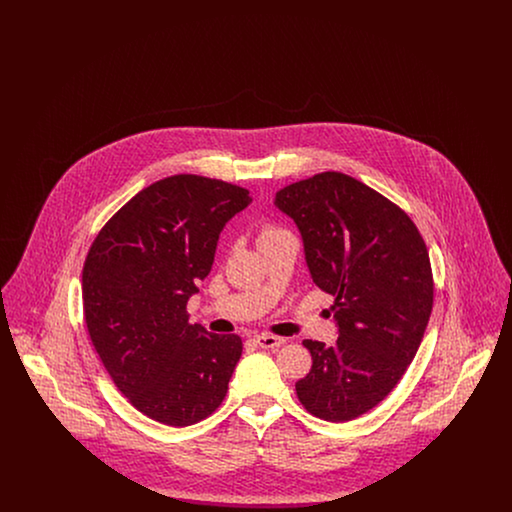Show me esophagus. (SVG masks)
I'll return each instance as SVG.
<instances>
[{"instance_id":"34e87169","label":"esophagus","mask_w":512,"mask_h":512,"mask_svg":"<svg viewBox=\"0 0 512 512\" xmlns=\"http://www.w3.org/2000/svg\"><path fill=\"white\" fill-rule=\"evenodd\" d=\"M255 343L263 349H274V347H280L286 343V338H280V336H272V334H259L255 336Z\"/></svg>"}]
</instances>
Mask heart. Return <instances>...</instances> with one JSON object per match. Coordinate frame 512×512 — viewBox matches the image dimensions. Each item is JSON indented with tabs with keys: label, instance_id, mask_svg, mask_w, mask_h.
Masks as SVG:
<instances>
[{
	"label": "heart",
	"instance_id": "obj_1",
	"mask_svg": "<svg viewBox=\"0 0 512 512\" xmlns=\"http://www.w3.org/2000/svg\"><path fill=\"white\" fill-rule=\"evenodd\" d=\"M280 232H284V228H280V226H276V224H265V226L261 228L259 240H261V242H265V240L272 238V236H278Z\"/></svg>",
	"mask_w": 512,
	"mask_h": 512
}]
</instances>
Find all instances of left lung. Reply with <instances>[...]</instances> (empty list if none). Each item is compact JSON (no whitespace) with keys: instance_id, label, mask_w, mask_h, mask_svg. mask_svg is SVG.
Wrapping results in <instances>:
<instances>
[{"instance_id":"8db88e82","label":"left lung","mask_w":512,"mask_h":512,"mask_svg":"<svg viewBox=\"0 0 512 512\" xmlns=\"http://www.w3.org/2000/svg\"><path fill=\"white\" fill-rule=\"evenodd\" d=\"M276 205L297 224L320 290L334 295L340 336L305 340L311 372L295 382L301 405L347 422L384 401L413 363L434 307L430 255L411 217L343 172L282 188Z\"/></svg>"}]
</instances>
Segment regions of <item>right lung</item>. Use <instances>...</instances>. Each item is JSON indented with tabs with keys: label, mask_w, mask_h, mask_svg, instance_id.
<instances>
[{
	"label": "right lung",
	"mask_w": 512,
	"mask_h": 512,
	"mask_svg": "<svg viewBox=\"0 0 512 512\" xmlns=\"http://www.w3.org/2000/svg\"><path fill=\"white\" fill-rule=\"evenodd\" d=\"M249 192L174 174L105 222L82 268L90 340L122 395L167 426H192L226 397L244 343L188 322V299L213 267L222 226Z\"/></svg>",
	"instance_id": "add662e5"
}]
</instances>
